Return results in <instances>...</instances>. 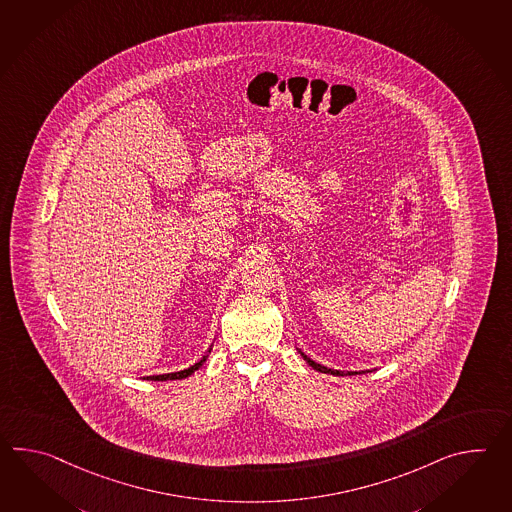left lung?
Returning <instances> with one entry per match:
<instances>
[{"instance_id":"8db88e82","label":"left lung","mask_w":512,"mask_h":512,"mask_svg":"<svg viewBox=\"0 0 512 512\" xmlns=\"http://www.w3.org/2000/svg\"><path fill=\"white\" fill-rule=\"evenodd\" d=\"M301 353V356L307 360V364L312 367V369H316V371H319V373H327V375H334V376H343V375H364V373H371V371H338V369H329V367H325V365L318 364V362H314L312 358H308L307 354L303 353V351H299Z\"/></svg>"}]
</instances>
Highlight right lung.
<instances>
[{
	"label": "right lung",
	"mask_w": 512,
	"mask_h": 512,
	"mask_svg": "<svg viewBox=\"0 0 512 512\" xmlns=\"http://www.w3.org/2000/svg\"><path fill=\"white\" fill-rule=\"evenodd\" d=\"M211 353V349L207 351V354ZM207 354H204L196 364L191 365V367H187V369H183V371H176V373H167V375H152L145 376L147 380H154V382H165V380H182V378H187V376L193 375L194 371H198L202 365H204L205 360H207Z\"/></svg>",
	"instance_id": "add662e5"
}]
</instances>
